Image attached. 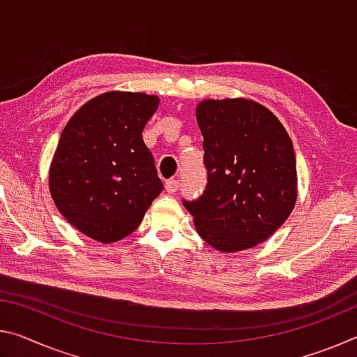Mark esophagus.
<instances>
[{"label": "esophagus", "instance_id": "34e87169", "mask_svg": "<svg viewBox=\"0 0 357 357\" xmlns=\"http://www.w3.org/2000/svg\"><path fill=\"white\" fill-rule=\"evenodd\" d=\"M179 181L178 179H168L165 183V190L169 192V194H174V192H178L179 189Z\"/></svg>", "mask_w": 357, "mask_h": 357}]
</instances>
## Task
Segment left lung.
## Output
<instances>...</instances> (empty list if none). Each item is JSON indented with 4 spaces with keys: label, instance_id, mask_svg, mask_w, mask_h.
<instances>
[{
    "label": "left lung",
    "instance_id": "1",
    "mask_svg": "<svg viewBox=\"0 0 357 357\" xmlns=\"http://www.w3.org/2000/svg\"><path fill=\"white\" fill-rule=\"evenodd\" d=\"M195 114L203 135L206 188L183 205L214 250L254 248L284 224L296 205L292 141L278 117L252 100H203Z\"/></svg>",
    "mask_w": 357,
    "mask_h": 357
}]
</instances>
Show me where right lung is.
Wrapping results in <instances>:
<instances>
[{"label": "right lung", "instance_id": "right-lung-1", "mask_svg": "<svg viewBox=\"0 0 357 357\" xmlns=\"http://www.w3.org/2000/svg\"><path fill=\"white\" fill-rule=\"evenodd\" d=\"M157 107L155 95L106 92L79 107L61 132L50 163V195L68 222L90 238H126L160 195L163 184L143 141Z\"/></svg>", "mask_w": 357, "mask_h": 357}]
</instances>
